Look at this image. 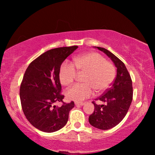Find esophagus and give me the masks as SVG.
Wrapping results in <instances>:
<instances>
[{"label": "esophagus", "instance_id": "esophagus-1", "mask_svg": "<svg viewBox=\"0 0 155 155\" xmlns=\"http://www.w3.org/2000/svg\"><path fill=\"white\" fill-rule=\"evenodd\" d=\"M74 104H75V105H77V106H79V105L82 106V105H83V104H85V103H83V102H75Z\"/></svg>", "mask_w": 155, "mask_h": 155}]
</instances>
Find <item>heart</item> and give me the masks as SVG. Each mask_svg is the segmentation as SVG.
Listing matches in <instances>:
<instances>
[{"instance_id":"obj_1","label":"heart","mask_w":155,"mask_h":155,"mask_svg":"<svg viewBox=\"0 0 155 155\" xmlns=\"http://www.w3.org/2000/svg\"><path fill=\"white\" fill-rule=\"evenodd\" d=\"M75 67H74V66ZM78 74H84L81 81L67 90L66 96L72 101H81L90 97L93 90L101 93L111 85L115 76V70L111 62L97 52H89L74 59V65L65 62L59 70L60 82L64 86H69Z\"/></svg>"}]
</instances>
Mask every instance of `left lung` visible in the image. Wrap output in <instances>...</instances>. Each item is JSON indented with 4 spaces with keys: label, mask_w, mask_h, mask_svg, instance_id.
Here are the masks:
<instances>
[{
    "label": "left lung",
    "mask_w": 155,
    "mask_h": 155,
    "mask_svg": "<svg viewBox=\"0 0 155 155\" xmlns=\"http://www.w3.org/2000/svg\"><path fill=\"white\" fill-rule=\"evenodd\" d=\"M95 48L105 53L117 68V75L111 87L95 100L104 104H97L93 101L94 111L89 117V122L94 127L108 130L118 124L127 114L133 100L132 80L121 60L108 50L97 46Z\"/></svg>",
    "instance_id": "1"
}]
</instances>
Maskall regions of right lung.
Listing matches in <instances>:
<instances>
[{
    "instance_id": "obj_1",
    "label": "right lung",
    "mask_w": 155,
    "mask_h": 155,
    "mask_svg": "<svg viewBox=\"0 0 155 155\" xmlns=\"http://www.w3.org/2000/svg\"><path fill=\"white\" fill-rule=\"evenodd\" d=\"M77 46L53 48L31 63L20 85L22 111L34 127L46 133L61 129L66 124L74 102L65 103L61 94L59 70L62 63ZM61 101V107L54 104Z\"/></svg>"
}]
</instances>
